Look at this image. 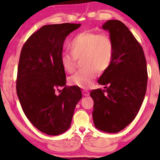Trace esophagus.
Returning <instances> with one entry per match:
<instances>
[{"label":"esophagus","instance_id":"obj_1","mask_svg":"<svg viewBox=\"0 0 160 160\" xmlns=\"http://www.w3.org/2000/svg\"><path fill=\"white\" fill-rule=\"evenodd\" d=\"M82 94L84 96H89V91L87 90H82Z\"/></svg>","mask_w":160,"mask_h":160}]
</instances>
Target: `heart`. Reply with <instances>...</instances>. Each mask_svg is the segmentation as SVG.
Masks as SVG:
<instances>
[{
    "label": "heart",
    "instance_id": "obj_1",
    "mask_svg": "<svg viewBox=\"0 0 160 160\" xmlns=\"http://www.w3.org/2000/svg\"><path fill=\"white\" fill-rule=\"evenodd\" d=\"M70 53H63L60 64L67 73H72L77 60L82 58L84 68L69 78L73 85L87 89L91 86L98 76V70L104 72L112 63L114 44L109 35L102 33L83 32L78 33L68 42Z\"/></svg>",
    "mask_w": 160,
    "mask_h": 160
}]
</instances>
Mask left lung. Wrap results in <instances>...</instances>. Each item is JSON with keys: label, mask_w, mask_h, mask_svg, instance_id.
Wrapping results in <instances>:
<instances>
[{"label": "left lung", "mask_w": 160, "mask_h": 160, "mask_svg": "<svg viewBox=\"0 0 160 160\" xmlns=\"http://www.w3.org/2000/svg\"><path fill=\"white\" fill-rule=\"evenodd\" d=\"M114 44L111 66L98 83L106 90L91 91L93 123L99 130L118 132L134 120L147 91V61L140 44L123 22L109 20L102 25Z\"/></svg>", "instance_id": "1"}]
</instances>
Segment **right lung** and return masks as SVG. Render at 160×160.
Returning <instances> with one entry per match:
<instances>
[{
	"instance_id": "obj_1",
	"label": "right lung",
	"mask_w": 160,
	"mask_h": 160,
	"mask_svg": "<svg viewBox=\"0 0 160 160\" xmlns=\"http://www.w3.org/2000/svg\"><path fill=\"white\" fill-rule=\"evenodd\" d=\"M81 24L62 23L42 26L24 44L16 80L17 96L24 113L40 131L58 135L67 131L77 103L82 98L76 86L66 84L65 71L60 64L63 44Z\"/></svg>"
}]
</instances>
